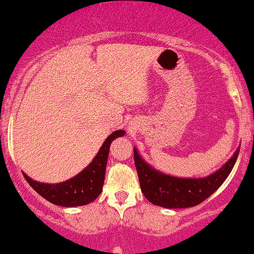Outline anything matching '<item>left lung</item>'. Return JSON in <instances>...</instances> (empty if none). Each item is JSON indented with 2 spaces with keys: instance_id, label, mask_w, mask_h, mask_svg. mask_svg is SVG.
<instances>
[{
  "instance_id": "8db88e82",
  "label": "left lung",
  "mask_w": 254,
  "mask_h": 254,
  "mask_svg": "<svg viewBox=\"0 0 254 254\" xmlns=\"http://www.w3.org/2000/svg\"><path fill=\"white\" fill-rule=\"evenodd\" d=\"M133 150L141 192L148 201L163 208H188L200 204L225 182L235 166L240 146L219 170L200 178H182L163 173L146 162L137 148Z\"/></svg>"
}]
</instances>
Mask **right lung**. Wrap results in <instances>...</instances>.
Here are the masks:
<instances>
[{
    "instance_id": "1",
    "label": "right lung",
    "mask_w": 254,
    "mask_h": 254,
    "mask_svg": "<svg viewBox=\"0 0 254 254\" xmlns=\"http://www.w3.org/2000/svg\"><path fill=\"white\" fill-rule=\"evenodd\" d=\"M125 133L126 132L122 129L111 133L100 146L92 162L80 173L67 181L50 184L34 181L25 173H23L24 177L35 191L57 206L77 207L93 202L103 191L111 143L116 138L124 137Z\"/></svg>"
}]
</instances>
